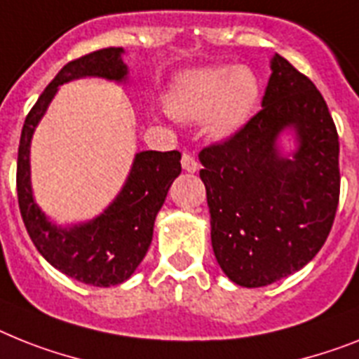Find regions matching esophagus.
Here are the masks:
<instances>
[{"label": "esophagus", "mask_w": 359, "mask_h": 359, "mask_svg": "<svg viewBox=\"0 0 359 359\" xmlns=\"http://www.w3.org/2000/svg\"><path fill=\"white\" fill-rule=\"evenodd\" d=\"M182 167H183V170H185V172H196L198 168H200V165H198V161L192 158L191 154H183Z\"/></svg>", "instance_id": "esophagus-1"}]
</instances>
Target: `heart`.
Listing matches in <instances>:
<instances>
[{
	"label": "heart",
	"instance_id": "b5f03b06",
	"mask_svg": "<svg viewBox=\"0 0 359 359\" xmlns=\"http://www.w3.org/2000/svg\"><path fill=\"white\" fill-rule=\"evenodd\" d=\"M257 100L259 80L253 71L224 66L182 76L168 95V108L177 119H205L207 133L224 139L248 123Z\"/></svg>",
	"mask_w": 359,
	"mask_h": 359
}]
</instances>
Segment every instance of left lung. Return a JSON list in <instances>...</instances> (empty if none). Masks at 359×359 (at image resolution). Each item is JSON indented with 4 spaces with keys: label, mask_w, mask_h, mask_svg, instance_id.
Segmentation results:
<instances>
[{
    "label": "left lung",
    "mask_w": 359,
    "mask_h": 359,
    "mask_svg": "<svg viewBox=\"0 0 359 359\" xmlns=\"http://www.w3.org/2000/svg\"><path fill=\"white\" fill-rule=\"evenodd\" d=\"M286 126L298 132L293 160L274 148ZM200 163L212 250L233 283L260 288L318 255L339 203V139L323 95L286 58L271 60L262 109Z\"/></svg>",
    "instance_id": "8db88e82"
}]
</instances>
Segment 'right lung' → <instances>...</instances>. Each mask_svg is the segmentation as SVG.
Returning <instances> with one entry per match:
<instances>
[{
    "instance_id": "right-lung-1",
    "label": "right lung",
    "mask_w": 359,
    "mask_h": 359,
    "mask_svg": "<svg viewBox=\"0 0 359 359\" xmlns=\"http://www.w3.org/2000/svg\"><path fill=\"white\" fill-rule=\"evenodd\" d=\"M121 55L123 47H106L67 62L27 114L18 147V205L32 244L49 264L67 277L104 288L124 283L144 259L152 242L156 215L172 182L182 172V154L177 150L139 152L124 189L99 218L71 229H60L51 226L32 200L29 147L32 132L58 86L79 76L123 80L128 69Z\"/></svg>"
}]
</instances>
